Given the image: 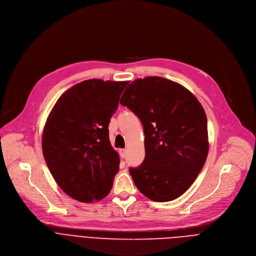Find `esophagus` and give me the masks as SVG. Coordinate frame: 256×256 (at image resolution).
Segmentation results:
<instances>
[{
  "instance_id": "obj_1",
  "label": "esophagus",
  "mask_w": 256,
  "mask_h": 256,
  "mask_svg": "<svg viewBox=\"0 0 256 256\" xmlns=\"http://www.w3.org/2000/svg\"><path fill=\"white\" fill-rule=\"evenodd\" d=\"M120 158H126V149H120Z\"/></svg>"
}]
</instances>
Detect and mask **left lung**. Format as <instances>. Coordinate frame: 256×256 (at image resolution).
Wrapping results in <instances>:
<instances>
[{"label": "left lung", "mask_w": 256, "mask_h": 256, "mask_svg": "<svg viewBox=\"0 0 256 256\" xmlns=\"http://www.w3.org/2000/svg\"><path fill=\"white\" fill-rule=\"evenodd\" d=\"M120 103L130 109L144 128V162L130 168L138 190L159 202L184 194L208 153L206 116L200 101L178 83L147 77L132 82Z\"/></svg>", "instance_id": "1"}]
</instances>
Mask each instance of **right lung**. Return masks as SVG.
Returning a JSON list of instances; mask_svg holds the SVG:
<instances>
[{"label": "right lung", "instance_id": "1", "mask_svg": "<svg viewBox=\"0 0 256 256\" xmlns=\"http://www.w3.org/2000/svg\"><path fill=\"white\" fill-rule=\"evenodd\" d=\"M128 81H83L56 101L42 134V153L58 186L82 202L110 192L120 156L109 140L108 124Z\"/></svg>", "mask_w": 256, "mask_h": 256}]
</instances>
